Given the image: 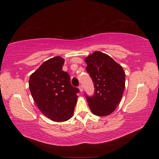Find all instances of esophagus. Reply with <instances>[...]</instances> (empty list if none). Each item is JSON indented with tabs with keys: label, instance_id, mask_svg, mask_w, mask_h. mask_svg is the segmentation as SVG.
I'll use <instances>...</instances> for the list:
<instances>
[{
	"label": "esophagus",
	"instance_id": "34e87169",
	"mask_svg": "<svg viewBox=\"0 0 159 159\" xmlns=\"http://www.w3.org/2000/svg\"><path fill=\"white\" fill-rule=\"evenodd\" d=\"M79 89H80V91H81V92H82V91H83V86L81 85H80L79 86Z\"/></svg>",
	"mask_w": 159,
	"mask_h": 159
}]
</instances>
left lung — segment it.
Here are the masks:
<instances>
[{
  "mask_svg": "<svg viewBox=\"0 0 159 159\" xmlns=\"http://www.w3.org/2000/svg\"><path fill=\"white\" fill-rule=\"evenodd\" d=\"M85 61L95 87L92 97L86 95L90 110L97 116H107L121 102L125 86V74L121 65L99 51L86 57Z\"/></svg>",
  "mask_w": 159,
  "mask_h": 159,
  "instance_id": "obj_1",
  "label": "left lung"
}]
</instances>
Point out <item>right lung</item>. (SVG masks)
<instances>
[{"instance_id":"1","label":"right lung","mask_w":159,"mask_h":159,"mask_svg":"<svg viewBox=\"0 0 159 159\" xmlns=\"http://www.w3.org/2000/svg\"><path fill=\"white\" fill-rule=\"evenodd\" d=\"M64 61L60 56L45 61L29 79L30 91L37 107L56 122L72 117L80 91L71 85L69 74L62 70Z\"/></svg>"}]
</instances>
